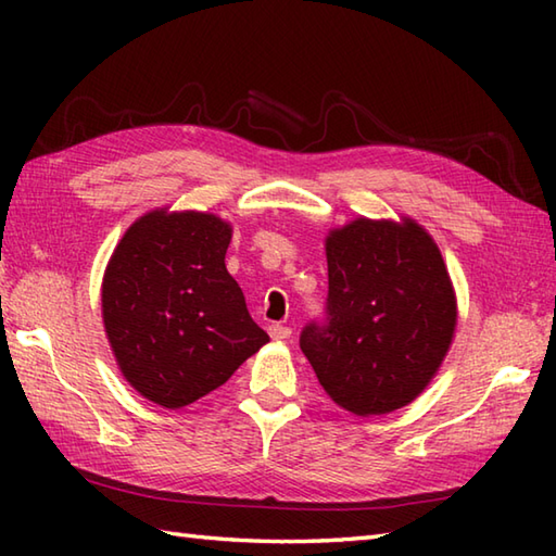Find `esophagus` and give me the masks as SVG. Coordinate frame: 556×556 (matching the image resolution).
Here are the masks:
<instances>
[{
	"mask_svg": "<svg viewBox=\"0 0 556 556\" xmlns=\"http://www.w3.org/2000/svg\"><path fill=\"white\" fill-rule=\"evenodd\" d=\"M269 337L271 339H277V341H281V339H289L291 337V327H287V325H269Z\"/></svg>",
	"mask_w": 556,
	"mask_h": 556,
	"instance_id": "obj_1",
	"label": "esophagus"
}]
</instances>
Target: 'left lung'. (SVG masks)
<instances>
[{
  "label": "left lung",
  "mask_w": 556,
  "mask_h": 556,
  "mask_svg": "<svg viewBox=\"0 0 556 556\" xmlns=\"http://www.w3.org/2000/svg\"><path fill=\"white\" fill-rule=\"evenodd\" d=\"M323 320L301 351L325 392L356 416L416 399L440 368L456 327V299L440 248L413 219H356L327 239Z\"/></svg>",
  "instance_id": "8db88e82"
}]
</instances>
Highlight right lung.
<instances>
[{"label":"right lung","instance_id":"right-lung-1","mask_svg":"<svg viewBox=\"0 0 556 556\" xmlns=\"http://www.w3.org/2000/svg\"><path fill=\"white\" fill-rule=\"evenodd\" d=\"M231 227L155 210L124 233L102 281V317L124 377L164 408L222 387L267 344L224 255Z\"/></svg>","mask_w":556,"mask_h":556}]
</instances>
